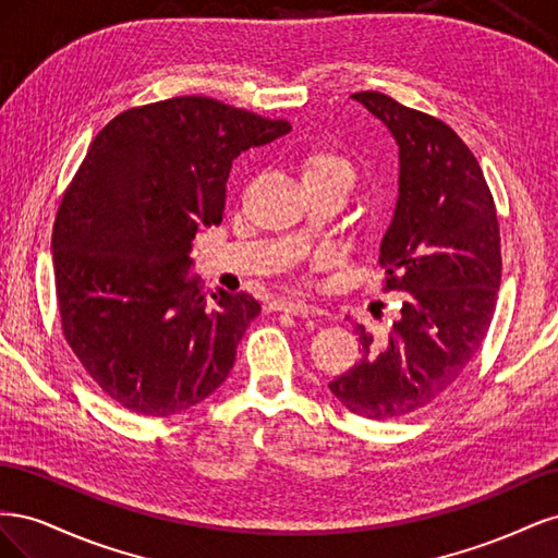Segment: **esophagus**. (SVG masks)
I'll use <instances>...</instances> for the list:
<instances>
[{
  "mask_svg": "<svg viewBox=\"0 0 558 558\" xmlns=\"http://www.w3.org/2000/svg\"><path fill=\"white\" fill-rule=\"evenodd\" d=\"M272 310L275 312H289V314H295V316H310L314 312L310 302H305V300H291V298L275 300L272 302Z\"/></svg>",
  "mask_w": 558,
  "mask_h": 558,
  "instance_id": "1",
  "label": "esophagus"
}]
</instances>
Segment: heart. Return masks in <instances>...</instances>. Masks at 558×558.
Returning a JSON list of instances; mask_svg holds the SVG:
<instances>
[{
	"label": "heart",
	"mask_w": 558,
	"mask_h": 558,
	"mask_svg": "<svg viewBox=\"0 0 558 558\" xmlns=\"http://www.w3.org/2000/svg\"><path fill=\"white\" fill-rule=\"evenodd\" d=\"M302 177L305 179H337L353 185L356 181V165L340 150L316 148L302 162Z\"/></svg>",
	"instance_id": "b5f03b06"
}]
</instances>
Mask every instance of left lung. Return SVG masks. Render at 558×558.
I'll list each match as a JSON object with an SVG mask.
<instances>
[{"mask_svg": "<svg viewBox=\"0 0 558 558\" xmlns=\"http://www.w3.org/2000/svg\"><path fill=\"white\" fill-rule=\"evenodd\" d=\"M351 97L400 146L379 265L384 291L400 293L402 307L384 337L356 326L361 359L328 388L347 410L393 421L440 398L480 351L498 302L500 228L477 158L447 123L384 93Z\"/></svg>", "mask_w": 558, "mask_h": 558, "instance_id": "left-lung-1", "label": "left lung"}]
</instances>
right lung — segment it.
Returning <instances> with one entry per match:
<instances>
[{
	"label": "right lung",
	"instance_id": "1",
	"mask_svg": "<svg viewBox=\"0 0 558 558\" xmlns=\"http://www.w3.org/2000/svg\"><path fill=\"white\" fill-rule=\"evenodd\" d=\"M291 130L202 95L125 109L97 132L53 223L66 344L121 408L170 416L226 381L260 302L189 279L199 226L221 223L232 160Z\"/></svg>",
	"mask_w": 558,
	"mask_h": 558
}]
</instances>
